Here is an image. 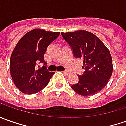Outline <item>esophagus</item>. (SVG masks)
<instances>
[{
  "mask_svg": "<svg viewBox=\"0 0 126 126\" xmlns=\"http://www.w3.org/2000/svg\"><path fill=\"white\" fill-rule=\"evenodd\" d=\"M64 74L65 75H69L70 73H69V71H64Z\"/></svg>",
  "mask_w": 126,
  "mask_h": 126,
  "instance_id": "esophagus-1",
  "label": "esophagus"
}]
</instances>
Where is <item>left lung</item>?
Segmentation results:
<instances>
[{
    "label": "left lung",
    "mask_w": 126,
    "mask_h": 126,
    "mask_svg": "<svg viewBox=\"0 0 126 126\" xmlns=\"http://www.w3.org/2000/svg\"><path fill=\"white\" fill-rule=\"evenodd\" d=\"M76 58L83 59L84 72L71 88L82 96L97 93L104 88L113 71L112 58L104 44L93 33L84 30L61 33Z\"/></svg>",
    "instance_id": "left-lung-1"
}]
</instances>
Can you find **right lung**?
<instances>
[{"label": "right lung", "instance_id": "right-lung-1", "mask_svg": "<svg viewBox=\"0 0 126 126\" xmlns=\"http://www.w3.org/2000/svg\"><path fill=\"white\" fill-rule=\"evenodd\" d=\"M59 35V32L36 29L27 33L17 43L10 57V70L14 83L21 92L36 93L48 84L55 73L47 69L43 56ZM40 63L44 66L38 69Z\"/></svg>", "mask_w": 126, "mask_h": 126}]
</instances>
